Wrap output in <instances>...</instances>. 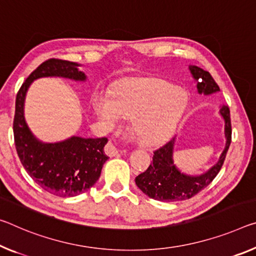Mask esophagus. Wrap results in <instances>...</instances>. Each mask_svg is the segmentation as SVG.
<instances>
[{
	"label": "esophagus",
	"mask_w": 256,
	"mask_h": 256,
	"mask_svg": "<svg viewBox=\"0 0 256 256\" xmlns=\"http://www.w3.org/2000/svg\"><path fill=\"white\" fill-rule=\"evenodd\" d=\"M104 152H106L107 155H108V156H110V157L117 156V155H118V154H120L118 149L116 148V146L112 142H109V144H107L106 148H104Z\"/></svg>",
	"instance_id": "1"
}]
</instances>
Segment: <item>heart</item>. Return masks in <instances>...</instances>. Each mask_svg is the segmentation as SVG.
<instances>
[{"label":"heart","instance_id":"heart-1","mask_svg":"<svg viewBox=\"0 0 256 256\" xmlns=\"http://www.w3.org/2000/svg\"><path fill=\"white\" fill-rule=\"evenodd\" d=\"M188 96L172 84L158 80H130L112 93L100 92L94 110L107 124L123 117L133 118L132 132L136 141L152 147L174 136L188 108Z\"/></svg>","mask_w":256,"mask_h":256}]
</instances>
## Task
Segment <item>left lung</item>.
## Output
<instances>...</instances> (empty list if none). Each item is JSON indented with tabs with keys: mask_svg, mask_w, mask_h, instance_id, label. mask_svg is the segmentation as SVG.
<instances>
[{
	"mask_svg": "<svg viewBox=\"0 0 256 256\" xmlns=\"http://www.w3.org/2000/svg\"><path fill=\"white\" fill-rule=\"evenodd\" d=\"M189 70L197 83V92L200 94L210 96L220 91L216 80L208 72L200 67L189 64ZM218 114L224 122V149L216 164L208 171L192 176L181 172L174 163L173 154L176 138L154 152L152 163L144 173L136 178V184L149 198L160 202H180L194 197L206 188L222 168L223 162L231 142L230 112L226 106H222Z\"/></svg>",
	"mask_w": 256,
	"mask_h": 256,
	"instance_id": "8db88e82",
	"label": "left lung"
}]
</instances>
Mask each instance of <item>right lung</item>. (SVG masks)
<instances>
[{
    "label": "right lung",
    "instance_id": "obj_1",
    "mask_svg": "<svg viewBox=\"0 0 256 256\" xmlns=\"http://www.w3.org/2000/svg\"><path fill=\"white\" fill-rule=\"evenodd\" d=\"M80 66L67 60H46L27 77L16 98L14 134L20 162L40 188L59 197L78 196L94 186L108 160L104 150L108 139L72 136L58 142H43L28 128L25 100L32 83L42 77L85 82L88 76Z\"/></svg>",
    "mask_w": 256,
    "mask_h": 256
}]
</instances>
